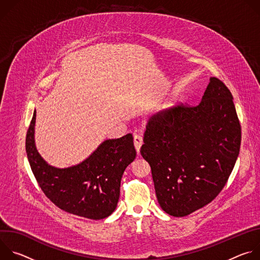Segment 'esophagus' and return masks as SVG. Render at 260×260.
Segmentation results:
<instances>
[{
  "instance_id": "esophagus-1",
  "label": "esophagus",
  "mask_w": 260,
  "mask_h": 260,
  "mask_svg": "<svg viewBox=\"0 0 260 260\" xmlns=\"http://www.w3.org/2000/svg\"><path fill=\"white\" fill-rule=\"evenodd\" d=\"M134 144H135V148H136L137 152L139 153L140 149H141V146L143 144V138L140 135H135L134 136Z\"/></svg>"
}]
</instances>
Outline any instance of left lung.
Returning <instances> with one entry per match:
<instances>
[{
    "mask_svg": "<svg viewBox=\"0 0 260 260\" xmlns=\"http://www.w3.org/2000/svg\"><path fill=\"white\" fill-rule=\"evenodd\" d=\"M233 99L223 82L211 77L199 105L173 106L148 120L140 152L166 213L187 216L225 186L242 138Z\"/></svg>",
    "mask_w": 260,
    "mask_h": 260,
    "instance_id": "1",
    "label": "left lung"
}]
</instances>
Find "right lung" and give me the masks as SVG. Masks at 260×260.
<instances>
[{
  "label": "right lung",
  "instance_id": "right-lung-1",
  "mask_svg": "<svg viewBox=\"0 0 260 260\" xmlns=\"http://www.w3.org/2000/svg\"><path fill=\"white\" fill-rule=\"evenodd\" d=\"M36 111L25 138V151L32 174L44 194L70 214L100 220L117 207L124 170L136 158L133 135L106 140L77 166L57 169L49 166L35 146Z\"/></svg>",
  "mask_w": 260,
  "mask_h": 260
}]
</instances>
